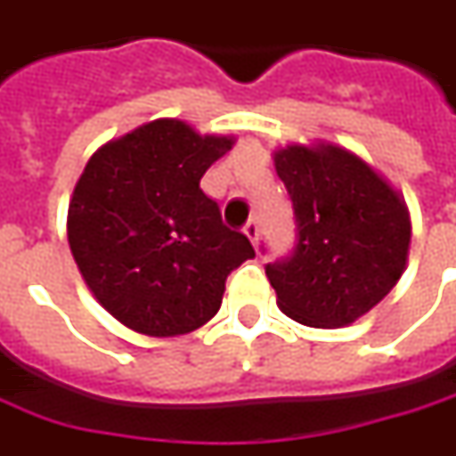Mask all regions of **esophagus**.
Listing matches in <instances>:
<instances>
[{
    "label": "esophagus",
    "mask_w": 456,
    "mask_h": 456,
    "mask_svg": "<svg viewBox=\"0 0 456 456\" xmlns=\"http://www.w3.org/2000/svg\"><path fill=\"white\" fill-rule=\"evenodd\" d=\"M243 233L253 240V246L258 248V238H260V231H258V218H250V221L243 225Z\"/></svg>",
    "instance_id": "1"
}]
</instances>
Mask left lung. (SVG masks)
Wrapping results in <instances>:
<instances>
[{
    "instance_id": "obj_1",
    "label": "left lung",
    "mask_w": 456,
    "mask_h": 456,
    "mask_svg": "<svg viewBox=\"0 0 456 456\" xmlns=\"http://www.w3.org/2000/svg\"><path fill=\"white\" fill-rule=\"evenodd\" d=\"M275 171L295 218L293 248L265 263L278 305L310 328L350 325L400 281L407 208L365 161L338 146H288L275 153Z\"/></svg>"
}]
</instances>
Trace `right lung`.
<instances>
[{
  "instance_id": "1",
  "label": "right lung",
  "mask_w": 456,
  "mask_h": 456,
  "mask_svg": "<svg viewBox=\"0 0 456 456\" xmlns=\"http://www.w3.org/2000/svg\"><path fill=\"white\" fill-rule=\"evenodd\" d=\"M233 138L161 118L91 156L69 206V246L84 281L126 328L171 338L208 322L225 278L256 256L200 178Z\"/></svg>"
}]
</instances>
